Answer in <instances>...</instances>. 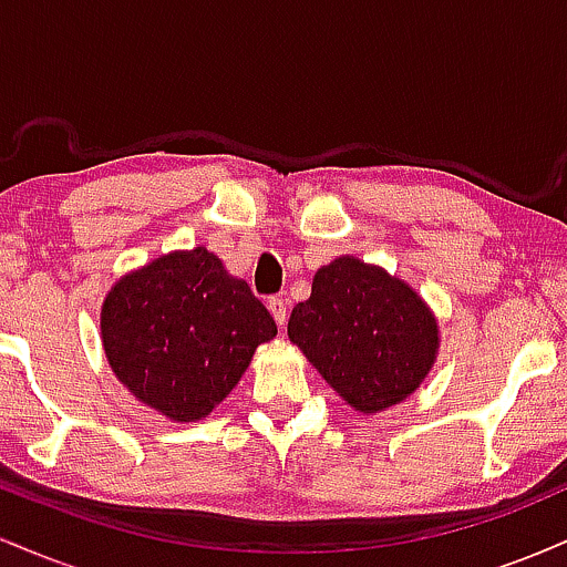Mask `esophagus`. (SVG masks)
Masks as SVG:
<instances>
[{"label":"esophagus","instance_id":"34e87169","mask_svg":"<svg viewBox=\"0 0 567 567\" xmlns=\"http://www.w3.org/2000/svg\"><path fill=\"white\" fill-rule=\"evenodd\" d=\"M266 306H269L271 317H275L277 324H285V320H288V301H285L282 296H271L269 301H266Z\"/></svg>","mask_w":567,"mask_h":567}]
</instances>
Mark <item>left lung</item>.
Returning a JSON list of instances; mask_svg holds the SVG:
<instances>
[{
	"mask_svg": "<svg viewBox=\"0 0 567 567\" xmlns=\"http://www.w3.org/2000/svg\"><path fill=\"white\" fill-rule=\"evenodd\" d=\"M288 336L317 373L360 413H381L419 389L437 360L440 328L400 277L354 256L317 269Z\"/></svg>",
	"mask_w": 567,
	"mask_h": 567,
	"instance_id": "obj_1",
	"label": "left lung"
}]
</instances>
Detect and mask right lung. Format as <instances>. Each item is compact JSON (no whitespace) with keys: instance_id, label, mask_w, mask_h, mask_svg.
<instances>
[{"instance_id":"obj_1","label":"right lung","mask_w":567,"mask_h":567,"mask_svg":"<svg viewBox=\"0 0 567 567\" xmlns=\"http://www.w3.org/2000/svg\"><path fill=\"white\" fill-rule=\"evenodd\" d=\"M275 317L207 247L175 250L109 290L101 338L114 375L171 421H199L237 386Z\"/></svg>"}]
</instances>
